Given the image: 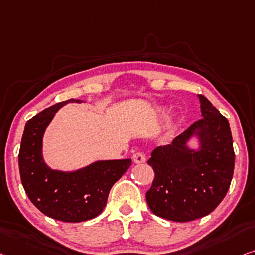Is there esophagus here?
<instances>
[{
	"instance_id": "esophagus-1",
	"label": "esophagus",
	"mask_w": 255,
	"mask_h": 255,
	"mask_svg": "<svg viewBox=\"0 0 255 255\" xmlns=\"http://www.w3.org/2000/svg\"><path fill=\"white\" fill-rule=\"evenodd\" d=\"M132 160H134L135 164H142V162H145V155L142 152H136L132 155Z\"/></svg>"
}]
</instances>
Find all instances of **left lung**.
Returning <instances> with one entry per match:
<instances>
[{
  "label": "left lung",
  "mask_w": 255,
  "mask_h": 255,
  "mask_svg": "<svg viewBox=\"0 0 255 255\" xmlns=\"http://www.w3.org/2000/svg\"><path fill=\"white\" fill-rule=\"evenodd\" d=\"M201 119L172 140L158 146L147 160L154 172L146 203L151 212L174 222L204 218L219 206L230 188L235 152L229 123L199 95ZM198 130L200 151H190L185 140Z\"/></svg>",
  "instance_id": "left-lung-1"
}]
</instances>
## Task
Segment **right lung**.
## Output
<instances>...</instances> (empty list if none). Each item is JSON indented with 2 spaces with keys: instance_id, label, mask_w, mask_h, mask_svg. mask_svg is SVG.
Returning <instances> with one entry per match:
<instances>
[{
  "instance_id": "1",
  "label": "right lung",
  "mask_w": 255,
  "mask_h": 255,
  "mask_svg": "<svg viewBox=\"0 0 255 255\" xmlns=\"http://www.w3.org/2000/svg\"><path fill=\"white\" fill-rule=\"evenodd\" d=\"M71 98L37 113L27 121L18 154L22 187L34 206L63 222H82L104 210L112 185L127 172L130 159L97 161L74 173L51 170L42 160V136L55 112Z\"/></svg>"
}]
</instances>
